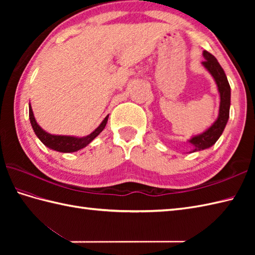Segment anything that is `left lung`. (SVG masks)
Wrapping results in <instances>:
<instances>
[{
  "mask_svg": "<svg viewBox=\"0 0 255 255\" xmlns=\"http://www.w3.org/2000/svg\"><path fill=\"white\" fill-rule=\"evenodd\" d=\"M203 56L205 58V60L203 61V66L207 69L209 73L214 77L220 93L219 115L217 121L211 125L207 130L204 131L203 133L197 134V136H195L189 140V142L194 145L192 152L207 149L216 143V141H217L219 137L221 136V133H223L227 122H228L230 110V85L228 82V79L226 77L224 69L221 68L219 62L217 61V59L208 51L205 50L203 52Z\"/></svg>",
  "mask_w": 255,
  "mask_h": 255,
  "instance_id": "obj_1",
  "label": "left lung"
}]
</instances>
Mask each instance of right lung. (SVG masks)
Segmentation results:
<instances>
[{
	"label": "right lung",
	"mask_w": 255,
	"mask_h": 255,
	"mask_svg": "<svg viewBox=\"0 0 255 255\" xmlns=\"http://www.w3.org/2000/svg\"><path fill=\"white\" fill-rule=\"evenodd\" d=\"M29 119L31 127L34 129L36 136L39 138L40 141L47 145L49 149H52L58 152H75L80 149L86 147L91 141H93L94 138L99 136L105 128L108 115L104 118V121L101 123V125L97 127L93 132H91L89 136L78 138V137H71V136H56V134H50L46 132L44 129H41L39 125L37 124L36 119L34 117V113H32L31 107L29 105Z\"/></svg>",
	"instance_id": "1"
}]
</instances>
